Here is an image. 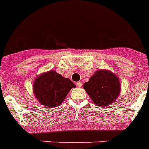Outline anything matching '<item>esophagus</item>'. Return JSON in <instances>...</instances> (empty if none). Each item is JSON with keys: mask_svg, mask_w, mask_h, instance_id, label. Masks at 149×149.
Wrapping results in <instances>:
<instances>
[{"mask_svg": "<svg viewBox=\"0 0 149 149\" xmlns=\"http://www.w3.org/2000/svg\"><path fill=\"white\" fill-rule=\"evenodd\" d=\"M76 85H77V86H78V87H81V86H82V83L79 81V82H77Z\"/></svg>", "mask_w": 149, "mask_h": 149, "instance_id": "34e87169", "label": "esophagus"}]
</instances>
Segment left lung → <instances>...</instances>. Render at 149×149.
<instances>
[{"instance_id": "1", "label": "left lung", "mask_w": 149, "mask_h": 149, "mask_svg": "<svg viewBox=\"0 0 149 149\" xmlns=\"http://www.w3.org/2000/svg\"><path fill=\"white\" fill-rule=\"evenodd\" d=\"M84 88L97 106L107 107L112 104L121 93L119 78L107 69H98L84 83Z\"/></svg>"}]
</instances>
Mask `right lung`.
Listing matches in <instances>:
<instances>
[{"label": "right lung", "mask_w": 149, "mask_h": 149, "mask_svg": "<svg viewBox=\"0 0 149 149\" xmlns=\"http://www.w3.org/2000/svg\"><path fill=\"white\" fill-rule=\"evenodd\" d=\"M76 87L70 79L64 77L54 70L44 72L36 77L33 91L38 101L46 107H56L61 104L72 88Z\"/></svg>", "instance_id": "1"}]
</instances>
